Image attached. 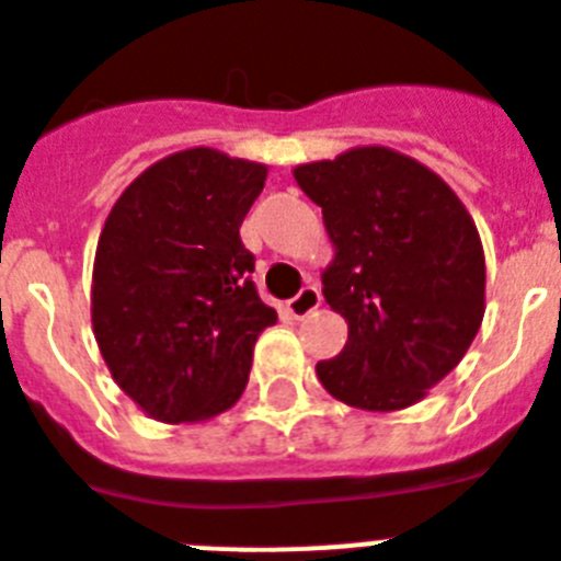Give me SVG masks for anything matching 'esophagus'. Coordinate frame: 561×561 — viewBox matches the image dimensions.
Segmentation results:
<instances>
[{
    "mask_svg": "<svg viewBox=\"0 0 561 561\" xmlns=\"http://www.w3.org/2000/svg\"><path fill=\"white\" fill-rule=\"evenodd\" d=\"M320 289L318 286H304V289L295 295L291 300H286V312L291 314V318H306V314H312L314 309L320 306Z\"/></svg>",
    "mask_w": 561,
    "mask_h": 561,
    "instance_id": "34e87169",
    "label": "esophagus"
}]
</instances>
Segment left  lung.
<instances>
[{"instance_id":"obj_1","label":"left lung","mask_w":561,"mask_h":561,"mask_svg":"<svg viewBox=\"0 0 561 561\" xmlns=\"http://www.w3.org/2000/svg\"><path fill=\"white\" fill-rule=\"evenodd\" d=\"M295 181L323 209L334 243L323 298L348 323L318 380L363 411L420 403L466 357L485 314V252L466 204L389 147L300 164Z\"/></svg>"}]
</instances>
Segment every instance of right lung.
<instances>
[{
	"label": "right lung",
	"instance_id": "right-lung-1",
	"mask_svg": "<svg viewBox=\"0 0 561 561\" xmlns=\"http://www.w3.org/2000/svg\"><path fill=\"white\" fill-rule=\"evenodd\" d=\"M263 181V164L193 147L147 167L110 209L90 318L110 375L147 417L201 423L247 389L257 334L277 320L241 241Z\"/></svg>",
	"mask_w": 561,
	"mask_h": 561
}]
</instances>
